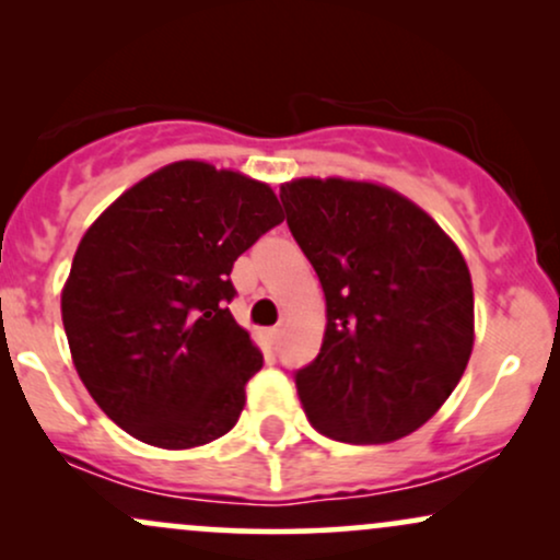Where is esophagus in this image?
Instances as JSON below:
<instances>
[{"label":"esophagus","instance_id":"esophagus-1","mask_svg":"<svg viewBox=\"0 0 560 560\" xmlns=\"http://www.w3.org/2000/svg\"><path fill=\"white\" fill-rule=\"evenodd\" d=\"M279 337H281V329H279V326H273V329H268V331H266L268 345H276V342H279Z\"/></svg>","mask_w":560,"mask_h":560}]
</instances>
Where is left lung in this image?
<instances>
[{
  "instance_id": "1",
  "label": "left lung",
  "mask_w": 560,
  "mask_h": 560,
  "mask_svg": "<svg viewBox=\"0 0 560 560\" xmlns=\"http://www.w3.org/2000/svg\"><path fill=\"white\" fill-rule=\"evenodd\" d=\"M281 202L326 298L324 345L294 376L307 421L352 445L408 436L471 358L474 287L458 244L374 182L292 178Z\"/></svg>"
}]
</instances>
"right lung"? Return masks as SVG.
I'll return each mask as SVG.
<instances>
[{
    "label": "right lung",
    "mask_w": 560,
    "mask_h": 560,
    "mask_svg": "<svg viewBox=\"0 0 560 560\" xmlns=\"http://www.w3.org/2000/svg\"><path fill=\"white\" fill-rule=\"evenodd\" d=\"M281 221L268 184L178 160L86 229L62 287V326L83 387L124 432L189 450L234 429L262 352L229 313V276Z\"/></svg>",
    "instance_id": "obj_1"
}]
</instances>
